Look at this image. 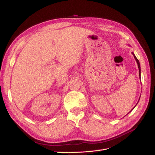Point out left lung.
Listing matches in <instances>:
<instances>
[{"mask_svg": "<svg viewBox=\"0 0 155 155\" xmlns=\"http://www.w3.org/2000/svg\"><path fill=\"white\" fill-rule=\"evenodd\" d=\"M132 53H133V56H134V59H135L137 62L138 67H139V78H140V62H139V61L138 60L137 58L136 57V56L134 55V54L133 53V52H132ZM139 100H140V98H139ZM139 101H138V102H139ZM137 104H136V105H137ZM133 109H132V110H133ZM131 110H130V111H131ZM130 112H129V113H130Z\"/></svg>", "mask_w": 155, "mask_h": 155, "instance_id": "8db88e82", "label": "left lung"}]
</instances>
